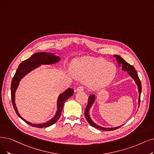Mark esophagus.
<instances>
[{"label": "esophagus", "mask_w": 154, "mask_h": 154, "mask_svg": "<svg viewBox=\"0 0 154 154\" xmlns=\"http://www.w3.org/2000/svg\"><path fill=\"white\" fill-rule=\"evenodd\" d=\"M83 90H84V88L83 86H79V87H77V88H76L77 91H82Z\"/></svg>", "instance_id": "34e87169"}]
</instances>
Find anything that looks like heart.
Segmentation results:
<instances>
[{
    "instance_id": "b5f03b06",
    "label": "heart",
    "mask_w": 154,
    "mask_h": 154,
    "mask_svg": "<svg viewBox=\"0 0 154 154\" xmlns=\"http://www.w3.org/2000/svg\"><path fill=\"white\" fill-rule=\"evenodd\" d=\"M71 72L76 78L86 79L90 88L99 90L113 80L116 75V67L102 58L83 57L73 60Z\"/></svg>"
}]
</instances>
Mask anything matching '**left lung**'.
I'll return each mask as SVG.
<instances>
[{"label": "left lung", "mask_w": 154, "mask_h": 154, "mask_svg": "<svg viewBox=\"0 0 154 154\" xmlns=\"http://www.w3.org/2000/svg\"><path fill=\"white\" fill-rule=\"evenodd\" d=\"M114 57H116L117 62H118V64L119 65V66L120 67L121 65H122V70L128 72V73L129 75H130V76L134 79L135 83L138 86V92H139V97H138V104L140 106V95H141V82L139 79V77L138 76V74L136 71V70L134 69V67L129 64L128 63H126V61L122 59L121 57H120L119 56H118V55H115ZM95 100V95H90L88 97V105L85 109V116L86 119H87V121L88 122V123L91 126H93L95 128L97 129H99V130H103V131H112V130H115L116 129H118L119 128H120L121 126L116 127V128H103L100 126L97 125L95 122L92 121L90 118V117L89 116V110L91 108V106L93 105V103H94Z\"/></svg>", "instance_id": "left-lung-1"}]
</instances>
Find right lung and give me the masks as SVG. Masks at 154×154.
<instances>
[{"instance_id": "1", "label": "right lung", "mask_w": 154, "mask_h": 154, "mask_svg": "<svg viewBox=\"0 0 154 154\" xmlns=\"http://www.w3.org/2000/svg\"><path fill=\"white\" fill-rule=\"evenodd\" d=\"M60 60V58L56 56L54 54L47 53L46 52L35 53L33 54L29 59L23 61V62L19 65V67H17L15 75L13 79H12V83L11 86V100H12V103H13L14 109L18 117H20L22 120H23L24 122H26L28 125L32 126L33 127L42 128H47L54 125L60 118L64 102L73 95L74 90L72 88H69L68 89H67L64 92H63V94L59 95L57 99V110L56 115H55L54 118H52L51 120H49L47 122H44V123H42V124L31 123V122L23 119L20 116V114L17 111V109L15 103L16 90L18 87V85H19L21 79L24 76L26 75L28 73L33 71V69L37 68L38 67H39L42 64H52L57 63Z\"/></svg>"}]
</instances>
